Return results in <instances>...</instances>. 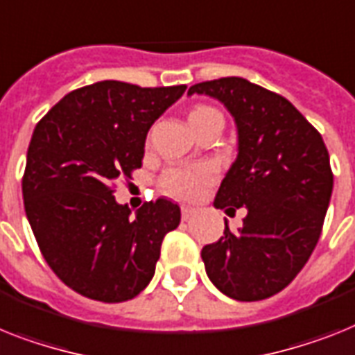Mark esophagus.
I'll return each instance as SVG.
<instances>
[{
    "label": "esophagus",
    "instance_id": "34e87169",
    "mask_svg": "<svg viewBox=\"0 0 355 355\" xmlns=\"http://www.w3.org/2000/svg\"><path fill=\"white\" fill-rule=\"evenodd\" d=\"M195 213H196L195 207H189V205H182V220H184V222L191 218Z\"/></svg>",
    "mask_w": 355,
    "mask_h": 355
}]
</instances>
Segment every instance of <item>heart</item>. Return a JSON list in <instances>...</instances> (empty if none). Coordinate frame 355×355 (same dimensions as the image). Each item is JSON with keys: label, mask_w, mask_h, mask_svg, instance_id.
Returning <instances> with one entry per match:
<instances>
[{"label": "heart", "mask_w": 355, "mask_h": 355, "mask_svg": "<svg viewBox=\"0 0 355 355\" xmlns=\"http://www.w3.org/2000/svg\"><path fill=\"white\" fill-rule=\"evenodd\" d=\"M211 113L218 112L209 106H195L189 113V119H202ZM214 177H216V169L207 162L173 166L162 173L160 189L178 200H195L213 182Z\"/></svg>", "instance_id": "1"}]
</instances>
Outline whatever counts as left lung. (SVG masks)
<instances>
[{"instance_id":"1","label":"left lung","mask_w":355,"mask_h":355,"mask_svg":"<svg viewBox=\"0 0 355 355\" xmlns=\"http://www.w3.org/2000/svg\"><path fill=\"white\" fill-rule=\"evenodd\" d=\"M227 108L238 130V155L220 184L216 209L245 207L238 233L227 220L218 242L202 249L213 285L238 302L284 291L320 240L334 175L320 132L285 97L242 77L193 85Z\"/></svg>"}]
</instances>
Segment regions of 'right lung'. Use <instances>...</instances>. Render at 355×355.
<instances>
[{
	"mask_svg": "<svg viewBox=\"0 0 355 355\" xmlns=\"http://www.w3.org/2000/svg\"><path fill=\"white\" fill-rule=\"evenodd\" d=\"M186 88L94 83L37 122L23 175L26 218L50 269L81 296L128 302L153 278L180 207L159 198L132 216L113 186L141 168L151 124Z\"/></svg>",
	"mask_w": 355,
	"mask_h": 355,
	"instance_id": "1",
	"label": "right lung"
}]
</instances>
